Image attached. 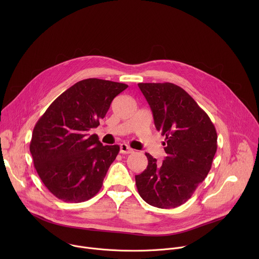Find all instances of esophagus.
Listing matches in <instances>:
<instances>
[{"instance_id": "1", "label": "esophagus", "mask_w": 259, "mask_h": 259, "mask_svg": "<svg viewBox=\"0 0 259 259\" xmlns=\"http://www.w3.org/2000/svg\"><path fill=\"white\" fill-rule=\"evenodd\" d=\"M120 153L121 154H132L133 153V150L131 149V147L126 144V143H122L120 145Z\"/></svg>"}]
</instances>
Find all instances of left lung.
Wrapping results in <instances>:
<instances>
[{"instance_id": "left-lung-1", "label": "left lung", "mask_w": 259, "mask_h": 259, "mask_svg": "<svg viewBox=\"0 0 259 259\" xmlns=\"http://www.w3.org/2000/svg\"><path fill=\"white\" fill-rule=\"evenodd\" d=\"M156 129L166 136L162 164L150 154L146 169L135 175L140 197L169 209L186 203L208 175L217 150V133L193 97L172 83H139Z\"/></svg>"}]
</instances>
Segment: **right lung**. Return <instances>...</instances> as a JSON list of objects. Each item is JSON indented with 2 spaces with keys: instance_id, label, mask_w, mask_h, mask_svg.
<instances>
[{
  "instance_id": "add662e5",
  "label": "right lung",
  "mask_w": 259,
  "mask_h": 259,
  "mask_svg": "<svg viewBox=\"0 0 259 259\" xmlns=\"http://www.w3.org/2000/svg\"><path fill=\"white\" fill-rule=\"evenodd\" d=\"M128 85L86 79L59 95L36 122L29 144L34 168L59 200L81 203L101 189L120 146L102 145L96 134L113 99Z\"/></svg>"
}]
</instances>
